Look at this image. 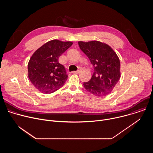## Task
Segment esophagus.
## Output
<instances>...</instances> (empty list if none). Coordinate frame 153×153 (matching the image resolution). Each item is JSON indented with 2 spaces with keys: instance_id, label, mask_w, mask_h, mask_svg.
I'll return each instance as SVG.
<instances>
[{
  "instance_id": "1",
  "label": "esophagus",
  "mask_w": 153,
  "mask_h": 153,
  "mask_svg": "<svg viewBox=\"0 0 153 153\" xmlns=\"http://www.w3.org/2000/svg\"><path fill=\"white\" fill-rule=\"evenodd\" d=\"M81 71L80 70H77V71H73L72 73L74 74H79Z\"/></svg>"
}]
</instances>
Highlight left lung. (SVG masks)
I'll list each match as a JSON object with an SVG mask.
<instances>
[{
  "label": "left lung",
  "mask_w": 153,
  "mask_h": 153,
  "mask_svg": "<svg viewBox=\"0 0 153 153\" xmlns=\"http://www.w3.org/2000/svg\"><path fill=\"white\" fill-rule=\"evenodd\" d=\"M78 43L94 67L92 77L83 83L84 88L98 97L109 94L120 78V62L117 55L110 46L99 41H79Z\"/></svg>",
  "instance_id": "1"
}]
</instances>
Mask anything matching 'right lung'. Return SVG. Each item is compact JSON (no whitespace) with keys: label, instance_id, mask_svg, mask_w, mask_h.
Listing matches in <instances>:
<instances>
[{"label":"right lung","instance_id":"add662e5","mask_svg":"<svg viewBox=\"0 0 153 153\" xmlns=\"http://www.w3.org/2000/svg\"><path fill=\"white\" fill-rule=\"evenodd\" d=\"M73 43L70 41L52 40L38 48L31 56L28 64V76L40 92L52 93L66 82L68 75L58 59Z\"/></svg>","mask_w":153,"mask_h":153}]
</instances>
